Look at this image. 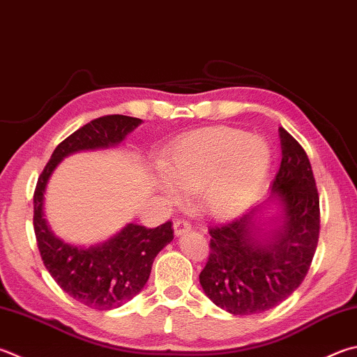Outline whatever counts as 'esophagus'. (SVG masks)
I'll return each mask as SVG.
<instances>
[{"label":"esophagus","mask_w":357,"mask_h":357,"mask_svg":"<svg viewBox=\"0 0 357 357\" xmlns=\"http://www.w3.org/2000/svg\"><path fill=\"white\" fill-rule=\"evenodd\" d=\"M173 229H174V236L179 237V236L185 234L187 231H190V223L185 222V220H181V218L179 220H174Z\"/></svg>","instance_id":"esophagus-1"}]
</instances>
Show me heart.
I'll return each instance as SVG.
<instances>
[{
  "label": "heart",
  "mask_w": 357,
  "mask_h": 357,
  "mask_svg": "<svg viewBox=\"0 0 357 357\" xmlns=\"http://www.w3.org/2000/svg\"><path fill=\"white\" fill-rule=\"evenodd\" d=\"M271 151L257 135L226 126L198 129L174 144L164 159L158 185L172 201L198 192V204L213 218L242 212L267 178Z\"/></svg>",
  "instance_id": "obj_1"
}]
</instances>
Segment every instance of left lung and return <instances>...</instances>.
Returning a JSON list of instances; mask_svg holds the SVG:
<instances>
[{
  "label": "left lung",
  "instance_id": "1",
  "mask_svg": "<svg viewBox=\"0 0 357 357\" xmlns=\"http://www.w3.org/2000/svg\"><path fill=\"white\" fill-rule=\"evenodd\" d=\"M281 167L270 195L243 215L212 226L199 284L215 306L251 315L278 306L303 282L320 232V199L301 145L280 128ZM275 206L277 215L263 211Z\"/></svg>",
  "mask_w": 357,
  "mask_h": 357
}]
</instances>
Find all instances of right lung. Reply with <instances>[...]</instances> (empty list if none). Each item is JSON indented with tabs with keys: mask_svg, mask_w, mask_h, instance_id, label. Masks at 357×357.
<instances>
[{
	"mask_svg": "<svg viewBox=\"0 0 357 357\" xmlns=\"http://www.w3.org/2000/svg\"><path fill=\"white\" fill-rule=\"evenodd\" d=\"M139 125L140 119L126 115L92 120L57 145L37 181L34 232L42 261L63 291L92 309L120 307L145 287L154 257L173 241L172 222L154 229L128 223L105 242L90 246L68 243L54 234L45 218V190L51 174L70 154L120 145Z\"/></svg>",
	"mask_w": 357,
	"mask_h": 357,
	"instance_id": "obj_1",
	"label": "right lung"
}]
</instances>
